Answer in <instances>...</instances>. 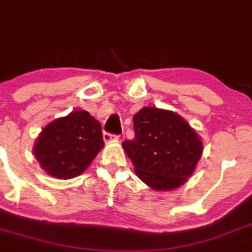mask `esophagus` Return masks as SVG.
Segmentation results:
<instances>
[{
    "label": "esophagus",
    "mask_w": 252,
    "mask_h": 252,
    "mask_svg": "<svg viewBox=\"0 0 252 252\" xmlns=\"http://www.w3.org/2000/svg\"><path fill=\"white\" fill-rule=\"evenodd\" d=\"M103 138H104V142H110V141H118L119 139V136H111V134H109L105 132L104 134H103Z\"/></svg>",
    "instance_id": "esophagus-1"
}]
</instances>
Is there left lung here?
<instances>
[{
    "label": "left lung",
    "instance_id": "1",
    "mask_svg": "<svg viewBox=\"0 0 252 252\" xmlns=\"http://www.w3.org/2000/svg\"><path fill=\"white\" fill-rule=\"evenodd\" d=\"M134 138L123 142L142 182L158 191L180 188L203 155L200 136L178 114L144 107L133 116Z\"/></svg>",
    "mask_w": 252,
    "mask_h": 252
}]
</instances>
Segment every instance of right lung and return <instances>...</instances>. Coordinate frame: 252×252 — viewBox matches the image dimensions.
<instances>
[{
	"label": "right lung",
	"instance_id": "1",
	"mask_svg": "<svg viewBox=\"0 0 252 252\" xmlns=\"http://www.w3.org/2000/svg\"><path fill=\"white\" fill-rule=\"evenodd\" d=\"M103 147L99 121L86 110H75L43 127L32 152L47 175L70 180L84 173Z\"/></svg>",
	"mask_w": 252,
	"mask_h": 252
}]
</instances>
